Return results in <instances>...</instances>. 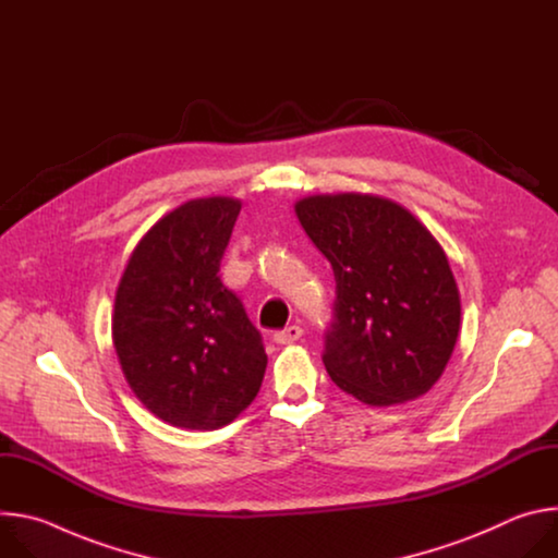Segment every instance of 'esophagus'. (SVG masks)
Returning a JSON list of instances; mask_svg holds the SVG:
<instances>
[{
	"mask_svg": "<svg viewBox=\"0 0 558 558\" xmlns=\"http://www.w3.org/2000/svg\"><path fill=\"white\" fill-rule=\"evenodd\" d=\"M300 338H302V329L295 327V325H291V327H287V329L274 333V342H276V344H291V342H295V340H300Z\"/></svg>",
	"mask_w": 558,
	"mask_h": 558,
	"instance_id": "34e87169",
	"label": "esophagus"
}]
</instances>
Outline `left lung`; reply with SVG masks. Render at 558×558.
Returning <instances> with one entry per match:
<instances>
[{"label": "left lung", "mask_w": 558, "mask_h": 558, "mask_svg": "<svg viewBox=\"0 0 558 558\" xmlns=\"http://www.w3.org/2000/svg\"><path fill=\"white\" fill-rule=\"evenodd\" d=\"M295 214L336 276L323 353L331 379L371 407L428 392L461 323L459 289L433 233L402 205L371 194L308 196Z\"/></svg>", "instance_id": "left-lung-1"}]
</instances>
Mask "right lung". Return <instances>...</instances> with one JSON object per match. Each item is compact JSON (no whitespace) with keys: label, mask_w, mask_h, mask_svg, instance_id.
I'll return each instance as SVG.
<instances>
[{"label":"right lung","mask_w":558,"mask_h":558,"mask_svg":"<svg viewBox=\"0 0 558 558\" xmlns=\"http://www.w3.org/2000/svg\"><path fill=\"white\" fill-rule=\"evenodd\" d=\"M241 201L196 198L132 252L114 298L112 340L134 395L163 422L222 428L260 390L267 353L243 302L220 282Z\"/></svg>","instance_id":"1"}]
</instances>
